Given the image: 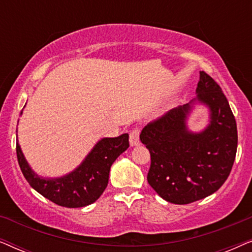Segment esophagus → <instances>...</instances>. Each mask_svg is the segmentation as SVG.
<instances>
[{
    "mask_svg": "<svg viewBox=\"0 0 252 252\" xmlns=\"http://www.w3.org/2000/svg\"><path fill=\"white\" fill-rule=\"evenodd\" d=\"M129 143L132 147L139 146L140 144V129H133L129 134Z\"/></svg>",
    "mask_w": 252,
    "mask_h": 252,
    "instance_id": "1",
    "label": "esophagus"
}]
</instances>
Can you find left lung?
Returning <instances> with one entry per match:
<instances>
[{
  "label": "left lung",
  "instance_id": "obj_1",
  "mask_svg": "<svg viewBox=\"0 0 252 252\" xmlns=\"http://www.w3.org/2000/svg\"><path fill=\"white\" fill-rule=\"evenodd\" d=\"M197 96L185 105L149 123L140 134L151 164L148 182L173 204H189L216 192L227 180L237 149L234 115L219 85L199 72ZM196 104L209 109L208 126L191 132L187 119Z\"/></svg>",
  "mask_w": 252,
  "mask_h": 252
}]
</instances>
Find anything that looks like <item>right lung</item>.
<instances>
[{"label":"right lung","mask_w":252,"mask_h":252,"mask_svg":"<svg viewBox=\"0 0 252 252\" xmlns=\"http://www.w3.org/2000/svg\"><path fill=\"white\" fill-rule=\"evenodd\" d=\"M128 147L127 133L101 139L78 167L60 178H43L36 174L27 163L18 139L16 151L20 170L31 187L55 204L84 208L97 201L103 194L108 186L111 165Z\"/></svg>","instance_id":"1"}]
</instances>
